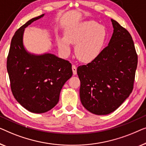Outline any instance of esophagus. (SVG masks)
Wrapping results in <instances>:
<instances>
[{"instance_id": "esophagus-1", "label": "esophagus", "mask_w": 146, "mask_h": 146, "mask_svg": "<svg viewBox=\"0 0 146 146\" xmlns=\"http://www.w3.org/2000/svg\"><path fill=\"white\" fill-rule=\"evenodd\" d=\"M72 70L73 75H76V74H77V67H76L75 65H72Z\"/></svg>"}]
</instances>
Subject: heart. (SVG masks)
Instances as JSON below:
<instances>
[{
    "label": "heart",
    "instance_id": "heart-1",
    "mask_svg": "<svg viewBox=\"0 0 146 146\" xmlns=\"http://www.w3.org/2000/svg\"><path fill=\"white\" fill-rule=\"evenodd\" d=\"M58 39L59 50L64 55L70 52L71 43L76 44L75 54L83 62H91L98 56L105 43L107 33L104 27L93 20H87L73 26Z\"/></svg>",
    "mask_w": 146,
    "mask_h": 146
}]
</instances>
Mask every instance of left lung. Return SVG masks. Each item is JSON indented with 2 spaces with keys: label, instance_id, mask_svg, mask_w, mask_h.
Listing matches in <instances>:
<instances>
[{
  "label": "left lung",
  "instance_id": "left-lung-1",
  "mask_svg": "<svg viewBox=\"0 0 146 146\" xmlns=\"http://www.w3.org/2000/svg\"><path fill=\"white\" fill-rule=\"evenodd\" d=\"M111 21L114 32L108 46L91 63L77 68L81 103L97 115L114 112L128 97L137 65L130 34L116 20Z\"/></svg>",
  "mask_w": 146,
  "mask_h": 146
}]
</instances>
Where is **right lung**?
<instances>
[{"label":"right lung","mask_w":146,"mask_h":146,"mask_svg":"<svg viewBox=\"0 0 146 146\" xmlns=\"http://www.w3.org/2000/svg\"><path fill=\"white\" fill-rule=\"evenodd\" d=\"M44 16L30 20L15 32L7 57L12 93L24 108L34 113H44L54 107L63 85L73 75L69 61L51 53L31 54L24 48V29Z\"/></svg>","instance_id":"obj_1"}]
</instances>
